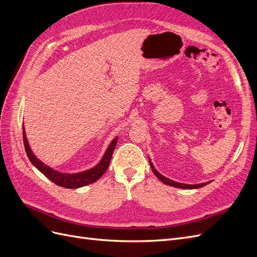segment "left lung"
<instances>
[{
	"mask_svg": "<svg viewBox=\"0 0 257 257\" xmlns=\"http://www.w3.org/2000/svg\"><path fill=\"white\" fill-rule=\"evenodd\" d=\"M149 163H150V166H151V168H152V172L154 173V175L157 176L163 183H165V184L170 185V186H174V188L184 189V190H192V189L203 188L204 185H206V184L210 183V182H205V183H199V184H185V183H180V182L173 181V180H170V179H168V178L164 177L163 175H161V174L158 172V170L154 168V166H153V164H152V162H151V160H150V159H149Z\"/></svg>",
	"mask_w": 257,
	"mask_h": 257,
	"instance_id": "1",
	"label": "left lung"
}]
</instances>
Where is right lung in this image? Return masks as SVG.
I'll use <instances>...</instances> for the list:
<instances>
[{
    "instance_id": "right-lung-1",
    "label": "right lung",
    "mask_w": 257,
    "mask_h": 257,
    "mask_svg": "<svg viewBox=\"0 0 257 257\" xmlns=\"http://www.w3.org/2000/svg\"><path fill=\"white\" fill-rule=\"evenodd\" d=\"M116 142H118V137H115L110 143V145L108 146L102 160H100L98 164L95 165L94 167H92L88 170H84L82 173L64 174V173L58 172V170H54L53 168L44 164L43 162H41L35 157L32 150H31V147L27 139L25 126H23V144H25L26 152L31 163H32V164L40 170L43 175L47 177L53 183L62 186V188H67V189H78V188H81V186H85L98 180V179L104 175L108 166H109V163L112 157V153L114 151Z\"/></svg>"
}]
</instances>
